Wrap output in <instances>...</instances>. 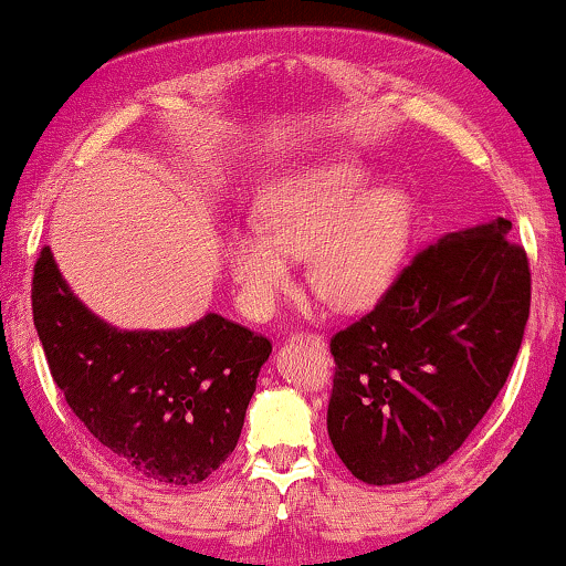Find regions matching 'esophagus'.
<instances>
[{"label":"esophagus","instance_id":"34e87169","mask_svg":"<svg viewBox=\"0 0 566 566\" xmlns=\"http://www.w3.org/2000/svg\"><path fill=\"white\" fill-rule=\"evenodd\" d=\"M293 340H301V343H310L314 348H325V337L317 335V333H296L293 335Z\"/></svg>","mask_w":566,"mask_h":566}]
</instances>
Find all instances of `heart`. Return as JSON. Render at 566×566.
Here are the masks:
<instances>
[{
	"mask_svg": "<svg viewBox=\"0 0 566 566\" xmlns=\"http://www.w3.org/2000/svg\"><path fill=\"white\" fill-rule=\"evenodd\" d=\"M416 205L408 189L377 187L354 160H325L277 176L256 205L260 231H233L226 262L252 317H268L310 256L312 291L340 312L385 296L406 260Z\"/></svg>",
	"mask_w": 566,
	"mask_h": 566,
	"instance_id": "heart-1",
	"label": "heart"
}]
</instances>
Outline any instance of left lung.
Returning <instances> with one entry per match:
<instances>
[{
    "instance_id": "obj_1",
    "label": "left lung",
    "mask_w": 566,
    "mask_h": 566,
    "mask_svg": "<svg viewBox=\"0 0 566 566\" xmlns=\"http://www.w3.org/2000/svg\"><path fill=\"white\" fill-rule=\"evenodd\" d=\"M510 220L444 233L340 329L327 434L358 481L421 479L465 442L510 377L531 314Z\"/></svg>"
}]
</instances>
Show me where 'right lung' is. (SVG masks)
<instances>
[{"mask_svg": "<svg viewBox=\"0 0 566 566\" xmlns=\"http://www.w3.org/2000/svg\"><path fill=\"white\" fill-rule=\"evenodd\" d=\"M33 325L72 413L132 471L171 486L223 465L273 354L268 337L216 312L176 329L108 325L72 293L49 247L33 268Z\"/></svg>", "mask_w": 566, "mask_h": 566, "instance_id": "obj_1", "label": "right lung"}]
</instances>
